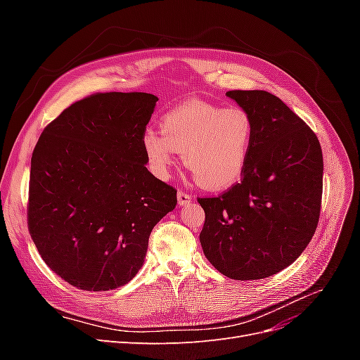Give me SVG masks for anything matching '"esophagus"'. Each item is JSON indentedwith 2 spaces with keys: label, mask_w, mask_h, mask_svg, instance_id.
<instances>
[{
  "label": "esophagus",
  "mask_w": 360,
  "mask_h": 360,
  "mask_svg": "<svg viewBox=\"0 0 360 360\" xmlns=\"http://www.w3.org/2000/svg\"><path fill=\"white\" fill-rule=\"evenodd\" d=\"M191 200H192V195L183 192V191H179V193H177V202H179V205H186V204L191 202Z\"/></svg>",
  "instance_id": "obj_1"
}]
</instances>
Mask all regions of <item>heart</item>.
Instances as JSON below:
<instances>
[{
	"label": "heart",
	"mask_w": 360,
	"mask_h": 360,
	"mask_svg": "<svg viewBox=\"0 0 360 360\" xmlns=\"http://www.w3.org/2000/svg\"><path fill=\"white\" fill-rule=\"evenodd\" d=\"M254 135V120L243 108L189 102L163 114L160 130L147 129L141 144L158 177L168 176L179 151L201 188L224 191L245 174Z\"/></svg>",
	"instance_id": "heart-1"
}]
</instances>
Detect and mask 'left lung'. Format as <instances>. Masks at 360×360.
I'll list each match as a JSON object with an SVG mask.
<instances>
[{
  "instance_id": "8db88e82",
  "label": "left lung",
  "mask_w": 360,
  "mask_h": 360,
  "mask_svg": "<svg viewBox=\"0 0 360 360\" xmlns=\"http://www.w3.org/2000/svg\"><path fill=\"white\" fill-rule=\"evenodd\" d=\"M226 96L254 120L252 153L240 183L198 198L205 213L200 242L222 275L263 279L294 263L311 242L320 219L323 153L317 135L275 94Z\"/></svg>"
}]
</instances>
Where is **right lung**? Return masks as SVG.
I'll list each match as a JSON object with an SVG mask.
<instances>
[{
  "label": "right lung",
  "mask_w": 360,
  "mask_h": 360,
  "mask_svg": "<svg viewBox=\"0 0 360 360\" xmlns=\"http://www.w3.org/2000/svg\"><path fill=\"white\" fill-rule=\"evenodd\" d=\"M158 97L94 93L51 122L31 156L28 231L48 267L86 291L122 287L143 267L177 191L147 168L141 138Z\"/></svg>",
  "instance_id": "right-lung-1"
}]
</instances>
